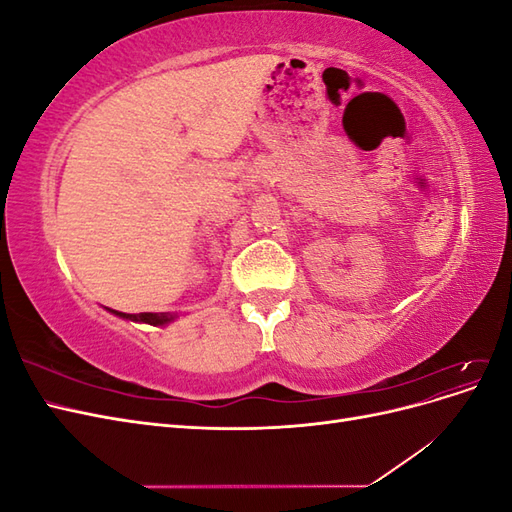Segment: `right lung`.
I'll return each instance as SVG.
<instances>
[{
	"mask_svg": "<svg viewBox=\"0 0 512 512\" xmlns=\"http://www.w3.org/2000/svg\"><path fill=\"white\" fill-rule=\"evenodd\" d=\"M111 312L119 318H128V320H134V322H147V324H153V327H160V324H166L173 320L175 316L170 314H151V312H143V314H123V312H115V309H111Z\"/></svg>",
	"mask_w": 512,
	"mask_h": 512,
	"instance_id": "obj_1",
	"label": "right lung"
}]
</instances>
